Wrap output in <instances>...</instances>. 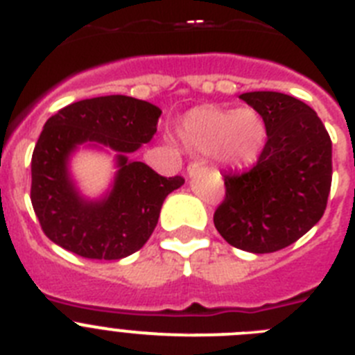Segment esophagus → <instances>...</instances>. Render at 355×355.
I'll return each mask as SVG.
<instances>
[{
	"label": "esophagus",
	"mask_w": 355,
	"mask_h": 355,
	"mask_svg": "<svg viewBox=\"0 0 355 355\" xmlns=\"http://www.w3.org/2000/svg\"><path fill=\"white\" fill-rule=\"evenodd\" d=\"M206 168L205 163H200V162H190L188 163V167H187V172L188 175H196L199 174V172H202Z\"/></svg>",
	"instance_id": "esophagus-1"
}]
</instances>
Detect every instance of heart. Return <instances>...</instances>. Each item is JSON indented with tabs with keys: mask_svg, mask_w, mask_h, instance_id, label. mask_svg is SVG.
<instances>
[{
	"mask_svg": "<svg viewBox=\"0 0 355 355\" xmlns=\"http://www.w3.org/2000/svg\"><path fill=\"white\" fill-rule=\"evenodd\" d=\"M181 137L202 155H213L227 167L252 165L266 144V122L254 108L202 106L184 117Z\"/></svg>",
	"mask_w": 355,
	"mask_h": 355,
	"instance_id": "heart-1",
	"label": "heart"
}]
</instances>
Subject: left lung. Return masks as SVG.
<instances>
[{
    "label": "left lung",
    "mask_w": 355,
    "mask_h": 355,
    "mask_svg": "<svg viewBox=\"0 0 355 355\" xmlns=\"http://www.w3.org/2000/svg\"><path fill=\"white\" fill-rule=\"evenodd\" d=\"M261 114L266 144L256 165L224 174L216 231L229 245L254 254L291 245L322 218L332 181V142L315 110L281 92H245Z\"/></svg>",
    "instance_id": "1"
}]
</instances>
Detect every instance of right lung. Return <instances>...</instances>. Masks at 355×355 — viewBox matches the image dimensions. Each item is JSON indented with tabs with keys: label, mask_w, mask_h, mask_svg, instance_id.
Listing matches in <instances>:
<instances>
[{
	"label": "right lung",
	"mask_w": 355,
	"mask_h": 355,
	"mask_svg": "<svg viewBox=\"0 0 355 355\" xmlns=\"http://www.w3.org/2000/svg\"><path fill=\"white\" fill-rule=\"evenodd\" d=\"M162 110L130 96L72 103L44 124L31 156V206L44 234L87 259H121L137 252L158 224L163 200L184 183L128 159L155 137ZM96 141L121 152L112 192L101 201L79 197L67 172L72 150Z\"/></svg>",
	"instance_id": "add662e5"
}]
</instances>
